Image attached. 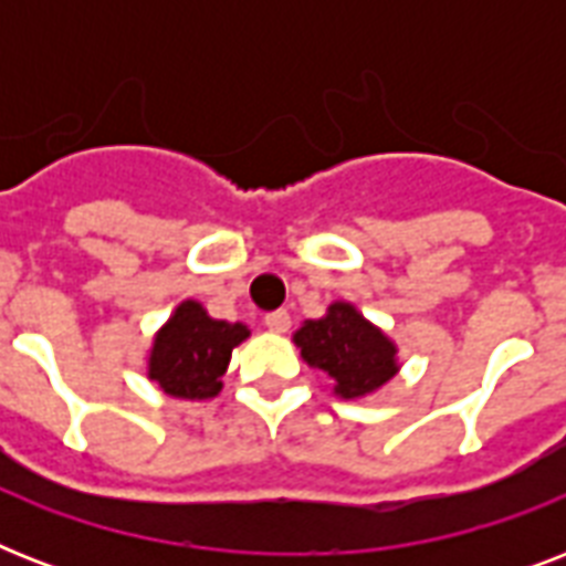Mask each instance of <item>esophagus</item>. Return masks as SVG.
<instances>
[{"instance_id":"obj_1","label":"esophagus","mask_w":566,"mask_h":566,"mask_svg":"<svg viewBox=\"0 0 566 566\" xmlns=\"http://www.w3.org/2000/svg\"><path fill=\"white\" fill-rule=\"evenodd\" d=\"M264 326L270 328V332H275V335H284V332L291 328V314H287V311H273V314H266Z\"/></svg>"}]
</instances>
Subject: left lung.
Segmentation results:
<instances>
[{
  "label": "left lung",
  "mask_w": 566,
  "mask_h": 566,
  "mask_svg": "<svg viewBox=\"0 0 566 566\" xmlns=\"http://www.w3.org/2000/svg\"><path fill=\"white\" fill-rule=\"evenodd\" d=\"M302 361L332 381L337 399H367L399 373V346L353 302L335 300L319 319L293 332Z\"/></svg>",
  "instance_id": "obj_1"
}]
</instances>
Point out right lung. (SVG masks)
I'll list each match as a JSON object with an SVG mask.
<instances>
[{
	"instance_id": "obj_1",
	"label": "right lung",
	"mask_w": 566,
	"mask_h": 566,
	"mask_svg": "<svg viewBox=\"0 0 566 566\" xmlns=\"http://www.w3.org/2000/svg\"><path fill=\"white\" fill-rule=\"evenodd\" d=\"M249 335L243 323L213 319L202 302L181 300L153 335L144 373L172 399H213L222 390L234 346Z\"/></svg>"
}]
</instances>
